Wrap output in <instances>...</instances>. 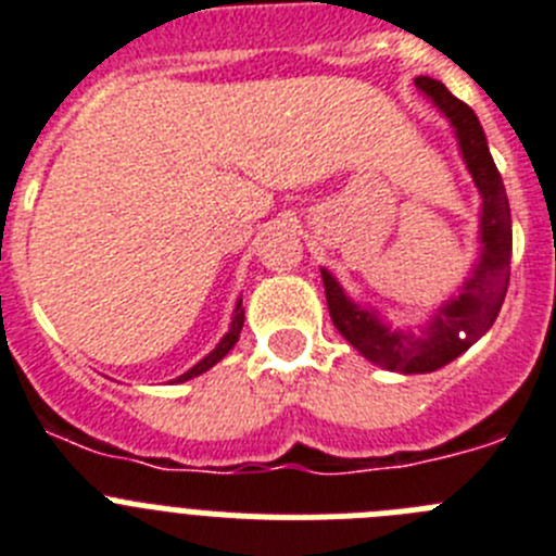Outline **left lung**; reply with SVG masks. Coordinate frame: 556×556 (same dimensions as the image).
Masks as SVG:
<instances>
[{"label": "left lung", "mask_w": 556, "mask_h": 556, "mask_svg": "<svg viewBox=\"0 0 556 556\" xmlns=\"http://www.w3.org/2000/svg\"><path fill=\"white\" fill-rule=\"evenodd\" d=\"M415 86L443 111L459 141L462 161L481 194L479 217V262L462 283L459 294L437 308L426 326L417 331L390 328L376 308L358 306L339 287L328 269L323 273L326 301L337 331L356 348L367 362L395 372H434L468 351L495 323L509 287V255H513V219H509L507 191L488 150V139L476 113L448 88L431 77H417Z\"/></svg>", "instance_id": "left-lung-1"}]
</instances>
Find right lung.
Listing matches in <instances>:
<instances>
[{"label": "right lung", "instance_id": "1", "mask_svg": "<svg viewBox=\"0 0 556 556\" xmlns=\"http://www.w3.org/2000/svg\"><path fill=\"white\" fill-rule=\"evenodd\" d=\"M242 326H244V308H242V301H239V303H236V308H233V320H230V328H228V333H225V337L219 339V345L214 348V351H211L208 356H205V358H200L198 365L191 367V370H186L184 376H178V378H175V384H180V381H189V378H194V376H200V372L211 370V367L217 365L219 358H225V356H228V351H230V348H233L236 342H239V333H242Z\"/></svg>", "mask_w": 556, "mask_h": 556}]
</instances>
